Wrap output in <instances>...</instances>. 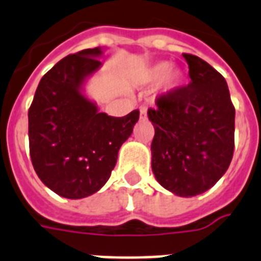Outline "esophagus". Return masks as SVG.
<instances>
[{"mask_svg":"<svg viewBox=\"0 0 261 261\" xmlns=\"http://www.w3.org/2000/svg\"><path fill=\"white\" fill-rule=\"evenodd\" d=\"M146 118V108L141 107L140 108V120H145Z\"/></svg>","mask_w":261,"mask_h":261,"instance_id":"34e87169","label":"esophagus"}]
</instances>
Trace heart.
<instances>
[{
	"label": "heart",
	"mask_w": 261,
	"mask_h": 261,
	"mask_svg": "<svg viewBox=\"0 0 261 261\" xmlns=\"http://www.w3.org/2000/svg\"><path fill=\"white\" fill-rule=\"evenodd\" d=\"M182 72L177 68H171V64L167 61L157 62L150 66L145 73V80L148 83L161 81L163 89L168 93L177 90L182 83Z\"/></svg>",
	"instance_id": "1"
}]
</instances>
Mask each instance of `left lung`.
<instances>
[{
    "mask_svg": "<svg viewBox=\"0 0 261 261\" xmlns=\"http://www.w3.org/2000/svg\"><path fill=\"white\" fill-rule=\"evenodd\" d=\"M182 57L189 66L188 87L157 97L148 117L154 126V177L174 195L192 197L212 188L231 164L234 108L216 69L197 56Z\"/></svg>",
    "mask_w": 261,
    "mask_h": 261,
    "instance_id": "8db88e82",
    "label": "left lung"
}]
</instances>
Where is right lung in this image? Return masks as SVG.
Instances as JSON below:
<instances>
[{
	"label": "right lung",
	"mask_w": 261,
	"mask_h": 261,
	"mask_svg": "<svg viewBox=\"0 0 261 261\" xmlns=\"http://www.w3.org/2000/svg\"><path fill=\"white\" fill-rule=\"evenodd\" d=\"M101 56V48L84 49L58 61L41 79L28 113L34 171L66 199L88 197L104 187L139 121V111L112 117L84 94L87 80L102 65Z\"/></svg>",
	"instance_id": "right-lung-1"
}]
</instances>
